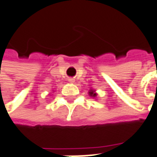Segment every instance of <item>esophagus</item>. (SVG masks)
Segmentation results:
<instances>
[{
  "label": "esophagus",
  "instance_id": "obj_1",
  "mask_svg": "<svg viewBox=\"0 0 157 157\" xmlns=\"http://www.w3.org/2000/svg\"><path fill=\"white\" fill-rule=\"evenodd\" d=\"M74 81H75V80H74V79H73V78L69 79V82H74Z\"/></svg>",
  "mask_w": 157,
  "mask_h": 157
}]
</instances>
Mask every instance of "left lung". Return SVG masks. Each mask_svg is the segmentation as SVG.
Returning <instances> with one entry per match:
<instances>
[{
	"label": "left lung",
	"instance_id": "8db88e82",
	"mask_svg": "<svg viewBox=\"0 0 157 157\" xmlns=\"http://www.w3.org/2000/svg\"><path fill=\"white\" fill-rule=\"evenodd\" d=\"M89 95L90 96H92V97H96V95H97V94H96V93L94 92V90H91V91L89 92Z\"/></svg>",
	"mask_w": 157,
	"mask_h": 157
}]
</instances>
